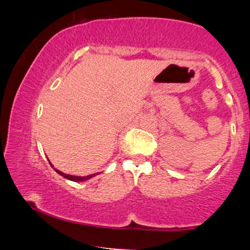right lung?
Segmentation results:
<instances>
[{"label": "right lung", "instance_id": "add662e5", "mask_svg": "<svg viewBox=\"0 0 250 250\" xmlns=\"http://www.w3.org/2000/svg\"><path fill=\"white\" fill-rule=\"evenodd\" d=\"M49 165H51L52 167H53V165H52V164H51V163H49ZM53 169H54V171H56V172H57V173H58V174H60V175H62V177L66 178V179H68V180H72V182H77V183H79V182H85V180L90 179V178L95 177V175H97V174H98V173H94V174H89V175H85V177H79V175H71V174H66V173H62V171H59V169L54 168V167H53Z\"/></svg>", "mask_w": 250, "mask_h": 250}]
</instances>
